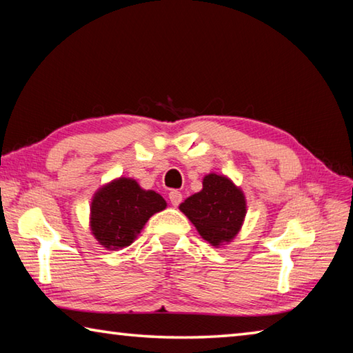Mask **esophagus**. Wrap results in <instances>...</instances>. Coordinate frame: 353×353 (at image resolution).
Instances as JSON below:
<instances>
[{
	"instance_id": "obj_1",
	"label": "esophagus",
	"mask_w": 353,
	"mask_h": 353,
	"mask_svg": "<svg viewBox=\"0 0 353 353\" xmlns=\"http://www.w3.org/2000/svg\"><path fill=\"white\" fill-rule=\"evenodd\" d=\"M169 199H170L172 206H178L183 201V195H181V192H178V190H172V192L169 194Z\"/></svg>"
}]
</instances>
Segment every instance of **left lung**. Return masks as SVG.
Listing matches in <instances>:
<instances>
[{"mask_svg": "<svg viewBox=\"0 0 353 353\" xmlns=\"http://www.w3.org/2000/svg\"><path fill=\"white\" fill-rule=\"evenodd\" d=\"M196 231L215 248L237 237L246 217V199L231 178L219 173L203 176V189L180 205Z\"/></svg>", "mask_w": 353, "mask_h": 353, "instance_id": "1", "label": "left lung"}]
</instances>
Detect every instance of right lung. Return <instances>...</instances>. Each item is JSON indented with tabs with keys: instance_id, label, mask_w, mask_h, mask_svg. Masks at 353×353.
<instances>
[{
	"instance_id": "add662e5",
	"label": "right lung",
	"mask_w": 353,
	"mask_h": 353,
	"mask_svg": "<svg viewBox=\"0 0 353 353\" xmlns=\"http://www.w3.org/2000/svg\"><path fill=\"white\" fill-rule=\"evenodd\" d=\"M165 208L154 190L142 189L133 178H114L92 195L90 230L105 250H122L134 242L152 215Z\"/></svg>"
}]
</instances>
